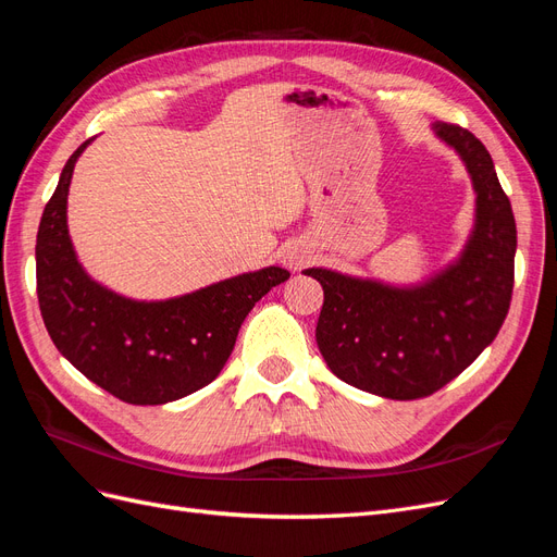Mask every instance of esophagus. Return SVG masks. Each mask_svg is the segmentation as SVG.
Segmentation results:
<instances>
[{
  "label": "esophagus",
  "mask_w": 557,
  "mask_h": 557,
  "mask_svg": "<svg viewBox=\"0 0 557 557\" xmlns=\"http://www.w3.org/2000/svg\"><path fill=\"white\" fill-rule=\"evenodd\" d=\"M288 264H290V267H295V269H297V267H299V264H301V258H299V256H295V258H288Z\"/></svg>",
  "instance_id": "esophagus-1"
}]
</instances>
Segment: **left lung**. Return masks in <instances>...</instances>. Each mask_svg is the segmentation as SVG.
Listing matches in <instances>:
<instances>
[{"mask_svg":"<svg viewBox=\"0 0 557 557\" xmlns=\"http://www.w3.org/2000/svg\"><path fill=\"white\" fill-rule=\"evenodd\" d=\"M432 132L460 156L476 193L460 256L413 285L305 269L325 293L315 342L332 374L387 399L428 397L462 374L493 344L513 293L516 221L491 153L458 125Z\"/></svg>","mask_w":557,"mask_h":557,"instance_id":"left-lung-1","label":"left lung"}]
</instances>
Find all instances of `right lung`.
<instances>
[{"label": "right lung", "mask_w": 557, "mask_h": 557, "mask_svg": "<svg viewBox=\"0 0 557 557\" xmlns=\"http://www.w3.org/2000/svg\"><path fill=\"white\" fill-rule=\"evenodd\" d=\"M66 160L37 234V295L55 348L78 372L127 404L197 393L225 367L248 311L290 272L264 267L170 299H129L88 276L66 227L74 164Z\"/></svg>", "instance_id": "1"}]
</instances>
